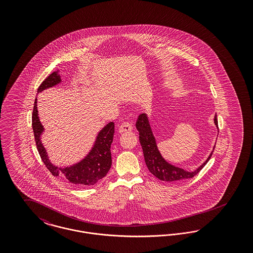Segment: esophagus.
I'll list each match as a JSON object with an SVG mask.
<instances>
[{
	"label": "esophagus",
	"instance_id": "obj_1",
	"mask_svg": "<svg viewBox=\"0 0 253 253\" xmlns=\"http://www.w3.org/2000/svg\"><path fill=\"white\" fill-rule=\"evenodd\" d=\"M132 130V124L131 122H123L122 124H121V126H120V128H119V132H131Z\"/></svg>",
	"mask_w": 253,
	"mask_h": 253
}]
</instances>
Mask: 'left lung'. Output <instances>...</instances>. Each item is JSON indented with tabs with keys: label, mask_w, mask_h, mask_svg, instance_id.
Listing matches in <instances>:
<instances>
[{
	"label": "left lung",
	"mask_w": 253,
	"mask_h": 253,
	"mask_svg": "<svg viewBox=\"0 0 253 253\" xmlns=\"http://www.w3.org/2000/svg\"><path fill=\"white\" fill-rule=\"evenodd\" d=\"M214 124L216 125L218 129V121H217V116H214ZM135 127L137 131L139 132V142L143 150L144 155L145 163L149 170L157 177L159 180L167 181V182H175V181L183 180L192 178L194 175H196L202 169L204 168L207 162L210 160L211 157L212 156V153L214 151L215 146L213 147L212 152L207 158L204 163L199 166L196 169L193 171H188L184 169L176 167L168 161L164 159V157L161 156L158 147H157L156 137L153 133L151 124L149 118L146 114H141L137 121L135 123Z\"/></svg>",
	"instance_id": "left-lung-1"
}]
</instances>
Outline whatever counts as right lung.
Instances as JSON below:
<instances>
[{"instance_id":"right-lung-1","label":"right lung","mask_w":253,"mask_h":253,"mask_svg":"<svg viewBox=\"0 0 253 253\" xmlns=\"http://www.w3.org/2000/svg\"><path fill=\"white\" fill-rule=\"evenodd\" d=\"M59 71H55L42 83L38 88V94L45 89L54 87L61 83ZM32 128L35 136L37 149L42 157V162L54 176L64 177L75 186L84 187L96 184L103 178L112 165L111 144L115 133L114 122H109L96 135V140L89 153L81 161L66 167H58L54 165L50 159L48 154L42 142V134L44 131L42 124L40 121L37 108V97L35 98L33 115H32Z\"/></svg>"}]
</instances>
